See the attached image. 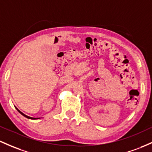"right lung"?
Here are the masks:
<instances>
[{
	"mask_svg": "<svg viewBox=\"0 0 152 152\" xmlns=\"http://www.w3.org/2000/svg\"><path fill=\"white\" fill-rule=\"evenodd\" d=\"M16 110H18V112H19V113H21V115H22L23 116H24V117H26V118H29V119H31V120H36V119H39V118H31V117H29V116H27V115H24V113H21V111H20L19 110V109H18V108H16Z\"/></svg>",
	"mask_w": 152,
	"mask_h": 152,
	"instance_id": "right-lung-1",
	"label": "right lung"
}]
</instances>
